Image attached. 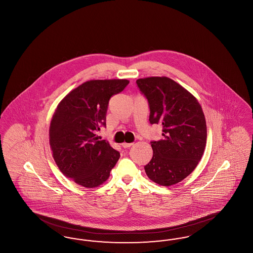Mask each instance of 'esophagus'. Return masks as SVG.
<instances>
[{"mask_svg":"<svg viewBox=\"0 0 253 253\" xmlns=\"http://www.w3.org/2000/svg\"><path fill=\"white\" fill-rule=\"evenodd\" d=\"M132 145V143H126V142H124V143L121 144V146H122L123 148H130Z\"/></svg>","mask_w":253,"mask_h":253,"instance_id":"esophagus-1","label":"esophagus"}]
</instances>
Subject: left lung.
Wrapping results in <instances>:
<instances>
[{
	"label": "left lung",
	"instance_id": "8db88e82",
	"mask_svg": "<svg viewBox=\"0 0 253 253\" xmlns=\"http://www.w3.org/2000/svg\"><path fill=\"white\" fill-rule=\"evenodd\" d=\"M136 84L148 100L150 123L163 128V138L151 142L154 154L144 166L146 174L158 185H174L191 174L203 156V110L189 91L167 77L139 79Z\"/></svg>",
	"mask_w": 253,
	"mask_h": 253
}]
</instances>
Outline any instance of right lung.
<instances>
[{
  "label": "right lung",
  "mask_w": 253,
  "mask_h": 253,
  "mask_svg": "<svg viewBox=\"0 0 253 253\" xmlns=\"http://www.w3.org/2000/svg\"><path fill=\"white\" fill-rule=\"evenodd\" d=\"M129 84L127 80H93L72 90L56 109L49 129L53 158L60 171L85 188L107 180L120 153L96 132L106 126L111 96Z\"/></svg>",
  "instance_id": "right-lung-1"
}]
</instances>
